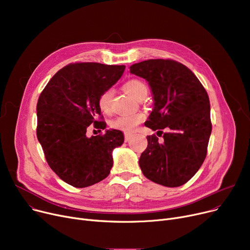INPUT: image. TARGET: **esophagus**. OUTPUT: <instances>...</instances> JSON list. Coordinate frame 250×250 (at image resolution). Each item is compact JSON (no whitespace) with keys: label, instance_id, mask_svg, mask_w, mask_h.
I'll return each mask as SVG.
<instances>
[{"label":"esophagus","instance_id":"obj_1","mask_svg":"<svg viewBox=\"0 0 250 250\" xmlns=\"http://www.w3.org/2000/svg\"><path fill=\"white\" fill-rule=\"evenodd\" d=\"M132 135H130V134H125V142H128L130 139H132Z\"/></svg>","mask_w":250,"mask_h":250}]
</instances>
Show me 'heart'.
Wrapping results in <instances>:
<instances>
[{
  "label": "heart",
  "instance_id": "heart-1",
  "mask_svg": "<svg viewBox=\"0 0 250 250\" xmlns=\"http://www.w3.org/2000/svg\"><path fill=\"white\" fill-rule=\"evenodd\" d=\"M124 89L134 96L137 99H140L144 95H147V86L143 81L139 79H130L124 84ZM114 92L112 89L104 90L99 95L98 98V106L104 113H109L112 109V98ZM145 114L142 112H137L133 114L120 115L115 117L110 123L112 128L122 130L124 133H132L137 128V126L144 121Z\"/></svg>",
  "mask_w": 250,
  "mask_h": 250
}]
</instances>
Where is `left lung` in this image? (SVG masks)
<instances>
[{
    "instance_id": "1",
    "label": "left lung",
    "mask_w": 250,
    "mask_h": 250,
    "mask_svg": "<svg viewBox=\"0 0 250 250\" xmlns=\"http://www.w3.org/2000/svg\"><path fill=\"white\" fill-rule=\"evenodd\" d=\"M129 69L146 79L154 95L145 125L161 136L162 129H167L162 143L156 135L147 136V149L139 160L142 172L167 188L185 185L198 172L208 152L212 123L207 91L188 67L173 60H148Z\"/></svg>"
}]
</instances>
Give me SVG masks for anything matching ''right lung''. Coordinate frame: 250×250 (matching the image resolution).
Returning <instances> with one entry per match:
<instances>
[{"mask_svg": "<svg viewBox=\"0 0 250 250\" xmlns=\"http://www.w3.org/2000/svg\"><path fill=\"white\" fill-rule=\"evenodd\" d=\"M125 65L99 62L67 64L52 77L39 95L36 136L49 167L74 188H87L106 178L112 167V150L124 134L108 129L86 136L90 125L104 129L99 95L125 72Z\"/></svg>", "mask_w": 250, "mask_h": 250, "instance_id": "add662e5", "label": "right lung"}]
</instances>
